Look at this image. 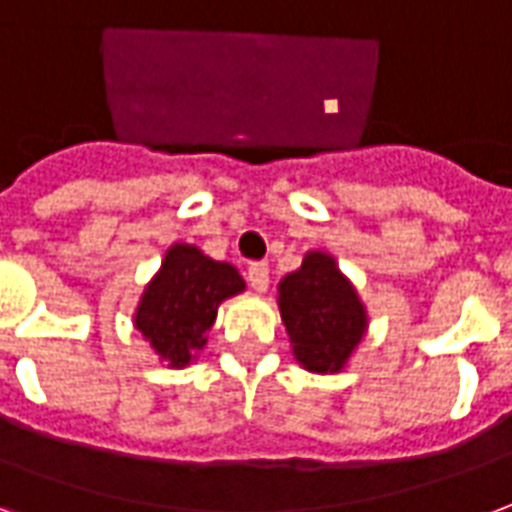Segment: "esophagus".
Masks as SVG:
<instances>
[{
  "instance_id": "1",
  "label": "esophagus",
  "mask_w": 512,
  "mask_h": 512,
  "mask_svg": "<svg viewBox=\"0 0 512 512\" xmlns=\"http://www.w3.org/2000/svg\"><path fill=\"white\" fill-rule=\"evenodd\" d=\"M248 281H251L256 292H264L267 283H270V267L264 261H253L251 267H248Z\"/></svg>"
}]
</instances>
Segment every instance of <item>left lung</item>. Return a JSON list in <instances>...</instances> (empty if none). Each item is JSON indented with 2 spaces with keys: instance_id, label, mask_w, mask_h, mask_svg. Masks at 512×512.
<instances>
[{
  "instance_id": "obj_1",
  "label": "left lung",
  "mask_w": 512,
  "mask_h": 512,
  "mask_svg": "<svg viewBox=\"0 0 512 512\" xmlns=\"http://www.w3.org/2000/svg\"><path fill=\"white\" fill-rule=\"evenodd\" d=\"M278 305L297 363L316 374H335L363 341L368 316L354 286L335 267L333 256L308 253L297 272L278 286Z\"/></svg>"
}]
</instances>
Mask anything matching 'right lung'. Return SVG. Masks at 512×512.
<instances>
[{"label": "right lung", "mask_w": 512, "mask_h": 512, "mask_svg": "<svg viewBox=\"0 0 512 512\" xmlns=\"http://www.w3.org/2000/svg\"><path fill=\"white\" fill-rule=\"evenodd\" d=\"M242 289L245 281L231 264L212 261L193 245H171L138 302L136 330L160 360L185 368L204 349L220 302Z\"/></svg>", "instance_id": "add662e5"}]
</instances>
